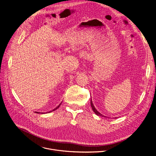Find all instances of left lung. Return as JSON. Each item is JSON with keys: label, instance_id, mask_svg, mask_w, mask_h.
<instances>
[{"label": "left lung", "instance_id": "obj_1", "mask_svg": "<svg viewBox=\"0 0 156 156\" xmlns=\"http://www.w3.org/2000/svg\"><path fill=\"white\" fill-rule=\"evenodd\" d=\"M90 105H91V107H92V108L93 111L94 112V113H95L97 115H98V116H104V117H106L105 116H103L102 114H101L100 113H99V112H98L95 109V108L94 107V105H93V103H92V100H90Z\"/></svg>", "mask_w": 156, "mask_h": 156}]
</instances>
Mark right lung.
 Returning a JSON list of instances; mask_svg holds the SVG:
<instances>
[{"label":"right lung","instance_id":"1","mask_svg":"<svg viewBox=\"0 0 156 156\" xmlns=\"http://www.w3.org/2000/svg\"><path fill=\"white\" fill-rule=\"evenodd\" d=\"M61 103H60V104H59V105H58L57 107H56L55 109H53V110H52V111H50V112H49H49H53V111H54V110H56V109H58V108L59 107V106L61 105ZM37 113H38V112H37Z\"/></svg>","mask_w":156,"mask_h":156}]
</instances>
